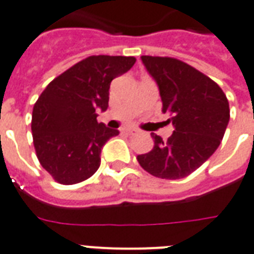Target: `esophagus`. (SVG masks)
<instances>
[{
  "label": "esophagus",
  "instance_id": "esophagus-1",
  "mask_svg": "<svg viewBox=\"0 0 254 254\" xmlns=\"http://www.w3.org/2000/svg\"><path fill=\"white\" fill-rule=\"evenodd\" d=\"M127 134H130V136H136L137 133H138V130H137V129H127Z\"/></svg>",
  "mask_w": 254,
  "mask_h": 254
}]
</instances>
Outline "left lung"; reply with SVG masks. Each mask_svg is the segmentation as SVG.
I'll use <instances>...</instances> for the list:
<instances>
[{
	"label": "left lung",
	"instance_id": "1",
	"mask_svg": "<svg viewBox=\"0 0 254 254\" xmlns=\"http://www.w3.org/2000/svg\"><path fill=\"white\" fill-rule=\"evenodd\" d=\"M153 76L175 127L168 140L151 133L153 148L137 161L148 174L160 179H182L198 170L213 155L230 118L229 101L207 75L185 62L168 56H141Z\"/></svg>",
	"mask_w": 254,
	"mask_h": 254
}]
</instances>
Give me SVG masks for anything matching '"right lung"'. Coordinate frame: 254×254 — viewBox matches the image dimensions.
I'll use <instances>...</instances> for the list:
<instances>
[{
	"instance_id": "right-lung-1",
	"label": "right lung",
	"mask_w": 254,
	"mask_h": 254,
	"mask_svg": "<svg viewBox=\"0 0 254 254\" xmlns=\"http://www.w3.org/2000/svg\"><path fill=\"white\" fill-rule=\"evenodd\" d=\"M134 63L133 56H89L41 93L32 112V137L41 167L55 182L76 185L97 172L102 146L120 132L97 121L95 110L108 109L112 80Z\"/></svg>"
}]
</instances>
